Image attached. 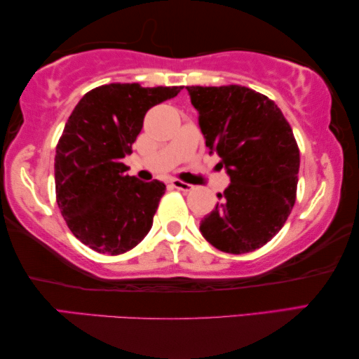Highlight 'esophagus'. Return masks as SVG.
<instances>
[{
  "label": "esophagus",
  "mask_w": 359,
  "mask_h": 359,
  "mask_svg": "<svg viewBox=\"0 0 359 359\" xmlns=\"http://www.w3.org/2000/svg\"><path fill=\"white\" fill-rule=\"evenodd\" d=\"M170 184H172L175 189H180V191H184V192H187V191H191V184H187V183H184V181H180V180H172L170 181Z\"/></svg>",
  "instance_id": "obj_1"
}]
</instances>
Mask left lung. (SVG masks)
Masks as SVG:
<instances>
[{
	"label": "left lung",
	"instance_id": "8db88e82",
	"mask_svg": "<svg viewBox=\"0 0 359 359\" xmlns=\"http://www.w3.org/2000/svg\"><path fill=\"white\" fill-rule=\"evenodd\" d=\"M198 111V127L231 184L201 232L231 255L255 251L272 240L296 202L299 148L272 100L242 86L186 87Z\"/></svg>",
	"mask_w": 359,
	"mask_h": 359
}]
</instances>
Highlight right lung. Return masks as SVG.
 <instances>
[{"label":"right lung","mask_w":359,"mask_h":359,"mask_svg":"<svg viewBox=\"0 0 359 359\" xmlns=\"http://www.w3.org/2000/svg\"><path fill=\"white\" fill-rule=\"evenodd\" d=\"M183 87L100 86L65 124L55 151L57 205L76 238L103 255H122L152 227L165 184L128 176L124 157L156 104Z\"/></svg>","instance_id":"obj_1"}]
</instances>
